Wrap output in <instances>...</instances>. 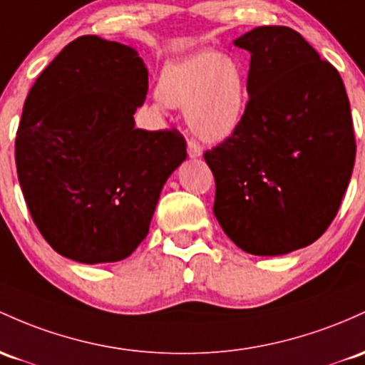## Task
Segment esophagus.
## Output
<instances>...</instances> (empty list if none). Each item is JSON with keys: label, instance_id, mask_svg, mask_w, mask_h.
<instances>
[{"label": "esophagus", "instance_id": "esophagus-1", "mask_svg": "<svg viewBox=\"0 0 365 365\" xmlns=\"http://www.w3.org/2000/svg\"><path fill=\"white\" fill-rule=\"evenodd\" d=\"M187 154H189V158H192V159L201 158L202 147L199 145L197 142H194V140H189V143H187Z\"/></svg>", "mask_w": 365, "mask_h": 365}]
</instances>
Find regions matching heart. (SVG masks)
<instances>
[{
  "mask_svg": "<svg viewBox=\"0 0 365 365\" xmlns=\"http://www.w3.org/2000/svg\"><path fill=\"white\" fill-rule=\"evenodd\" d=\"M158 110L183 109L192 135L222 143L242 126L250 103V71L235 53L199 50L163 67Z\"/></svg>",
  "mask_w": 365,
  "mask_h": 365,
  "instance_id": "heart-1",
  "label": "heart"
}]
</instances>
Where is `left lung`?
I'll return each mask as SVG.
<instances>
[{"instance_id":"1","label":"left lung","mask_w":365,"mask_h":365,"mask_svg":"<svg viewBox=\"0 0 365 365\" xmlns=\"http://www.w3.org/2000/svg\"><path fill=\"white\" fill-rule=\"evenodd\" d=\"M251 53L250 103L234 137L204 154L213 213L242 251L280 256L315 242L339 210L355 163L341 76L291 27L263 26Z\"/></svg>"}]
</instances>
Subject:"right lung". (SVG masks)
I'll return each instance as SVG.
<instances>
[{"label":"right lung","mask_w":365,"mask_h":365,"mask_svg":"<svg viewBox=\"0 0 365 365\" xmlns=\"http://www.w3.org/2000/svg\"><path fill=\"white\" fill-rule=\"evenodd\" d=\"M147 88L138 51L98 36L69 43L31 88L15 163L36 227L58 255L119 262L149 234L187 143L176 130L135 128Z\"/></svg>","instance_id":"add662e5"}]
</instances>
